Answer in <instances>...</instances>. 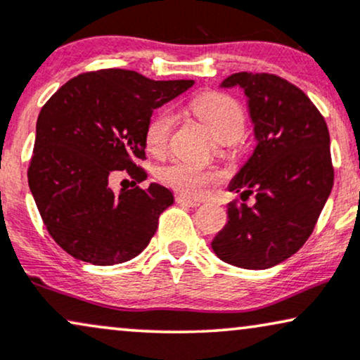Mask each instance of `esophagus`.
I'll return each instance as SVG.
<instances>
[{
  "label": "esophagus",
  "instance_id": "1",
  "mask_svg": "<svg viewBox=\"0 0 360 360\" xmlns=\"http://www.w3.org/2000/svg\"><path fill=\"white\" fill-rule=\"evenodd\" d=\"M176 202L183 204V206H189V207H198L199 204H201L199 201H195V199H191L188 195H183V194L176 195Z\"/></svg>",
  "mask_w": 360,
  "mask_h": 360
}]
</instances>
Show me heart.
I'll use <instances>...</instances> for the list:
<instances>
[{
  "label": "heart",
  "mask_w": 360,
  "mask_h": 360,
  "mask_svg": "<svg viewBox=\"0 0 360 360\" xmlns=\"http://www.w3.org/2000/svg\"><path fill=\"white\" fill-rule=\"evenodd\" d=\"M189 109L206 126L209 134L216 143H234L244 134L245 116L243 108L226 94H202L189 104ZM172 127H174V115L167 109L158 112L148 122L146 131H144L146 151L154 154V156H161L167 148ZM158 176L166 186L186 195H191V198H201L219 179L216 171L204 169L201 166L189 165L184 161H174L171 165L162 166L158 171Z\"/></svg>",
  "instance_id": "heart-1"
}]
</instances>
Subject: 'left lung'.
Listing matches in <instances>:
<instances>
[{
    "label": "left lung",
    "mask_w": 360,
    "mask_h": 360,
    "mask_svg": "<svg viewBox=\"0 0 360 360\" xmlns=\"http://www.w3.org/2000/svg\"><path fill=\"white\" fill-rule=\"evenodd\" d=\"M221 88L248 96L256 148L229 189L256 202L227 204L212 251L243 269H269L302 248L334 184L324 117L297 86L274 75L236 72Z\"/></svg>",
    "instance_id": "1"
}]
</instances>
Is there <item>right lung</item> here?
Here are the masks:
<instances>
[{
	"mask_svg": "<svg viewBox=\"0 0 360 360\" xmlns=\"http://www.w3.org/2000/svg\"><path fill=\"white\" fill-rule=\"evenodd\" d=\"M194 81H154L136 71L101 70L63 84L41 109L28 184L48 233L72 257L94 266L129 261L156 233L174 202L148 177L144 131L153 111ZM127 170L135 188L112 191L108 181Z\"/></svg>",
	"mask_w": 360,
	"mask_h": 360,
	"instance_id": "1",
	"label": "right lung"
}]
</instances>
